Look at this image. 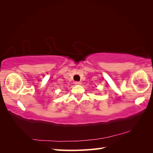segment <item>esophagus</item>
<instances>
[{
	"mask_svg": "<svg viewBox=\"0 0 153 153\" xmlns=\"http://www.w3.org/2000/svg\"><path fill=\"white\" fill-rule=\"evenodd\" d=\"M74 84H76V85H80V84H82V83L80 82H74Z\"/></svg>",
	"mask_w": 153,
	"mask_h": 153,
	"instance_id": "1",
	"label": "esophagus"
}]
</instances>
